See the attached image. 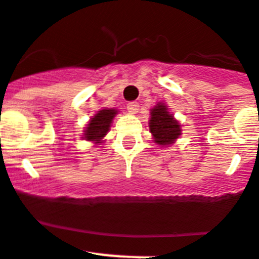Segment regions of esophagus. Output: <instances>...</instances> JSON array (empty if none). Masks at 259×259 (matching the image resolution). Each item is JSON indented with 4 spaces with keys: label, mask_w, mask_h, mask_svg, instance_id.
I'll return each instance as SVG.
<instances>
[{
    "label": "esophagus",
    "mask_w": 259,
    "mask_h": 259,
    "mask_svg": "<svg viewBox=\"0 0 259 259\" xmlns=\"http://www.w3.org/2000/svg\"><path fill=\"white\" fill-rule=\"evenodd\" d=\"M138 109H139L138 103L132 102V103H129V104H127V111H129L130 113H137V112H138Z\"/></svg>",
    "instance_id": "obj_1"
}]
</instances>
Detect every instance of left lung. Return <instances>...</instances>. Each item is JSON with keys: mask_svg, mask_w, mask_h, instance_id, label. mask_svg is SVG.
Instances as JSON below:
<instances>
[{"mask_svg": "<svg viewBox=\"0 0 259 259\" xmlns=\"http://www.w3.org/2000/svg\"><path fill=\"white\" fill-rule=\"evenodd\" d=\"M150 132L154 136L155 142L161 146L170 145L181 134L179 122L169 114L164 104H157L151 111Z\"/></svg>", "mask_w": 259, "mask_h": 259, "instance_id": "1", "label": "left lung"}]
</instances>
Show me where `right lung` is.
Segmentation results:
<instances>
[{"instance_id": "1", "label": "right lung", "mask_w": 259, "mask_h": 259, "mask_svg": "<svg viewBox=\"0 0 259 259\" xmlns=\"http://www.w3.org/2000/svg\"><path fill=\"white\" fill-rule=\"evenodd\" d=\"M116 113L117 111H114V109L99 111L87 125L86 130H84V138L89 139V141H94L96 143H102L103 137L107 134L109 127H111L112 120L116 116Z\"/></svg>"}]
</instances>
